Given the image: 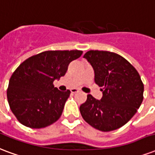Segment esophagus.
<instances>
[{"label":"esophagus","instance_id":"34e87169","mask_svg":"<svg viewBox=\"0 0 155 155\" xmlns=\"http://www.w3.org/2000/svg\"><path fill=\"white\" fill-rule=\"evenodd\" d=\"M70 91L72 93H76V92H78L79 91L78 89H77V88H73V89H71Z\"/></svg>","mask_w":155,"mask_h":155}]
</instances>
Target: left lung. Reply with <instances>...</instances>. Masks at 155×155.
I'll list each match as a JSON object with an SVG mask.
<instances>
[{
	"instance_id": "1",
	"label": "left lung",
	"mask_w": 155,
	"mask_h": 155,
	"mask_svg": "<svg viewBox=\"0 0 155 155\" xmlns=\"http://www.w3.org/2000/svg\"><path fill=\"white\" fill-rule=\"evenodd\" d=\"M83 58L90 63L95 82L102 87L99 101L87 95L80 112L94 128L110 131L125 125L137 113L143 101L144 85L139 73L119 54L104 51H89Z\"/></svg>"
}]
</instances>
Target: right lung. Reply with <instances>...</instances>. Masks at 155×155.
I'll use <instances>...</instances> for the list:
<instances>
[{
  "label": "right lung",
  "mask_w": 155,
  "mask_h": 155,
  "mask_svg": "<svg viewBox=\"0 0 155 155\" xmlns=\"http://www.w3.org/2000/svg\"><path fill=\"white\" fill-rule=\"evenodd\" d=\"M82 54V51H44L28 58L14 72L7 99L23 125L42 128L60 118L70 91L58 90L53 82L64 76L68 64Z\"/></svg>",
  "instance_id": "obj_1"
}]
</instances>
